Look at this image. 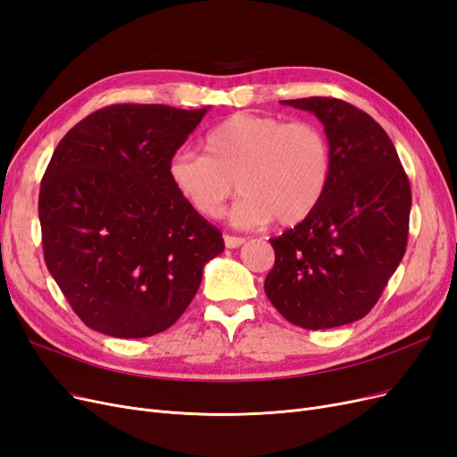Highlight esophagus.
<instances>
[{
  "label": "esophagus",
  "mask_w": 457,
  "mask_h": 457,
  "mask_svg": "<svg viewBox=\"0 0 457 457\" xmlns=\"http://www.w3.org/2000/svg\"><path fill=\"white\" fill-rule=\"evenodd\" d=\"M245 243L243 237H235V235H224V245L228 248H239Z\"/></svg>",
  "instance_id": "34e87169"
}]
</instances>
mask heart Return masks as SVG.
Listing matches in <instances>:
<instances>
[{
  "label": "heart",
  "instance_id": "heart-1",
  "mask_svg": "<svg viewBox=\"0 0 457 457\" xmlns=\"http://www.w3.org/2000/svg\"><path fill=\"white\" fill-rule=\"evenodd\" d=\"M203 152H180L169 161L172 187L191 211L218 218L237 184L243 195L231 222L243 229L273 218L281 226L303 222L330 180L328 138L313 123L233 113L207 132Z\"/></svg>",
  "mask_w": 457,
  "mask_h": 457
}]
</instances>
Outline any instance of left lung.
<instances>
[{"instance_id":"obj_1","label":"left lung","mask_w":457,"mask_h":457,"mask_svg":"<svg viewBox=\"0 0 457 457\" xmlns=\"http://www.w3.org/2000/svg\"><path fill=\"white\" fill-rule=\"evenodd\" d=\"M281 104L315 113L330 145V180L303 222L270 239L263 290L292 325L325 330L362 319L406 253L411 191L387 132L344 100Z\"/></svg>"}]
</instances>
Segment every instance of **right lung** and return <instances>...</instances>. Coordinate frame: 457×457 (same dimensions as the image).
Here are the masks:
<instances>
[{
	"label": "right lung",
	"instance_id": "obj_1",
	"mask_svg": "<svg viewBox=\"0 0 457 457\" xmlns=\"http://www.w3.org/2000/svg\"><path fill=\"white\" fill-rule=\"evenodd\" d=\"M209 108L113 104L58 142L39 189L47 270L87 327L148 337L172 327L224 239L187 207L169 161Z\"/></svg>",
	"mask_w": 457,
	"mask_h": 457
}]
</instances>
